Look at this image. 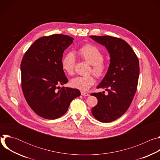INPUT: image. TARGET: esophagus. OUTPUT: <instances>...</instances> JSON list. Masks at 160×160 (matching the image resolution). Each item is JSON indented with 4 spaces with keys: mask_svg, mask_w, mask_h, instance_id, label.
Returning <instances> with one entry per match:
<instances>
[{
    "mask_svg": "<svg viewBox=\"0 0 160 160\" xmlns=\"http://www.w3.org/2000/svg\"><path fill=\"white\" fill-rule=\"evenodd\" d=\"M81 94L82 96H89V94L88 93H85L83 92H81Z\"/></svg>",
    "mask_w": 160,
    "mask_h": 160,
    "instance_id": "1",
    "label": "esophagus"
}]
</instances>
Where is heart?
Returning a JSON list of instances; mask_svg holds the SVG:
<instances>
[{
	"mask_svg": "<svg viewBox=\"0 0 160 160\" xmlns=\"http://www.w3.org/2000/svg\"><path fill=\"white\" fill-rule=\"evenodd\" d=\"M78 56L91 65L90 72L92 73L97 78L104 77L108 71V64L103 60L104 55L102 52L96 45L87 43L82 46L77 52ZM75 66V58L73 53L66 54L61 61L62 70L68 75L74 73ZM95 83L94 76L77 77L71 81V85L75 88L82 91H86L92 87Z\"/></svg>",
	"mask_w": 160,
	"mask_h": 160,
	"instance_id": "heart-1",
	"label": "heart"
}]
</instances>
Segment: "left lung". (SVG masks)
<instances>
[{
    "label": "left lung",
    "mask_w": 160,
    "mask_h": 160,
    "mask_svg": "<svg viewBox=\"0 0 160 160\" xmlns=\"http://www.w3.org/2000/svg\"><path fill=\"white\" fill-rule=\"evenodd\" d=\"M104 45L110 55V64L98 88L105 92L93 93L98 99L92 114L99 122L109 123L122 117L133 100L138 87L139 62L138 56L125 40L111 36H90Z\"/></svg>",
    "instance_id": "1"
}]
</instances>
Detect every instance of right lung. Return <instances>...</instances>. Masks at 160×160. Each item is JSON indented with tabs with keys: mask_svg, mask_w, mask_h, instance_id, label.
Wrapping results in <instances>:
<instances>
[{
	"mask_svg": "<svg viewBox=\"0 0 160 160\" xmlns=\"http://www.w3.org/2000/svg\"><path fill=\"white\" fill-rule=\"evenodd\" d=\"M73 40L61 34L42 37L33 42L22 59V92L32 110L43 118L61 117L72 100L81 94L77 88L59 87L68 82L61 61L64 50Z\"/></svg>",
	"mask_w": 160,
	"mask_h": 160,
	"instance_id": "add662e5",
	"label": "right lung"
}]
</instances>
